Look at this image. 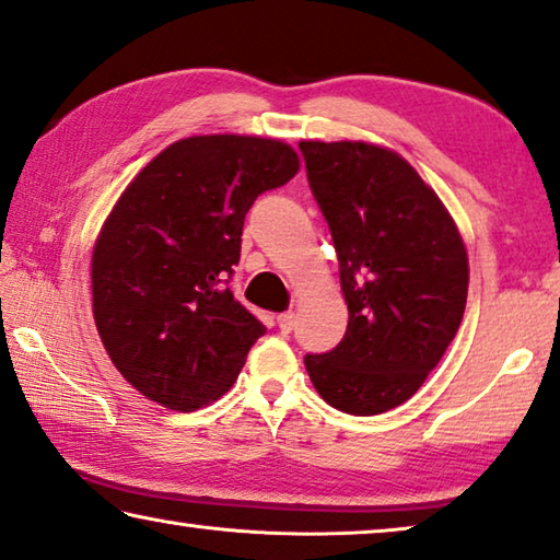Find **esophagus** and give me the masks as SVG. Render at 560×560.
Wrapping results in <instances>:
<instances>
[{
    "label": "esophagus",
    "instance_id": "34e87169",
    "mask_svg": "<svg viewBox=\"0 0 560 560\" xmlns=\"http://www.w3.org/2000/svg\"><path fill=\"white\" fill-rule=\"evenodd\" d=\"M277 324H279V331L281 334H291V328H294V324H296V316L291 314V312L279 314L277 316Z\"/></svg>",
    "mask_w": 560,
    "mask_h": 560
}]
</instances>
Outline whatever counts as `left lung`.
I'll return each mask as SVG.
<instances>
[{
  "label": "left lung",
  "mask_w": 560,
  "mask_h": 560,
  "mask_svg": "<svg viewBox=\"0 0 560 560\" xmlns=\"http://www.w3.org/2000/svg\"><path fill=\"white\" fill-rule=\"evenodd\" d=\"M308 186L339 256L349 326L306 371L328 406L376 416L439 366L460 326L468 256L436 191L392 149L299 141Z\"/></svg>",
  "instance_id": "1"
}]
</instances>
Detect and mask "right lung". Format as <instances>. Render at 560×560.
<instances>
[{"mask_svg": "<svg viewBox=\"0 0 560 560\" xmlns=\"http://www.w3.org/2000/svg\"><path fill=\"white\" fill-rule=\"evenodd\" d=\"M299 172L279 139L174 141L135 176L92 254L96 331L119 374L172 411L224 396L266 326L226 287L256 197Z\"/></svg>", "mask_w": 560, "mask_h": 560, "instance_id": "1", "label": "right lung"}]
</instances>
